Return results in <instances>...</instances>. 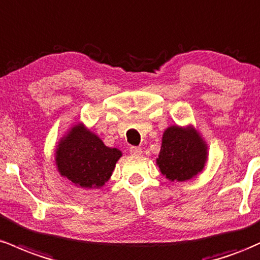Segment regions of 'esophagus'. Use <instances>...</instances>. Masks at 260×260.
<instances>
[{
    "mask_svg": "<svg viewBox=\"0 0 260 260\" xmlns=\"http://www.w3.org/2000/svg\"><path fill=\"white\" fill-rule=\"evenodd\" d=\"M130 153L135 154V156H140L142 153V150L140 147H136V146H131L130 147Z\"/></svg>",
    "mask_w": 260,
    "mask_h": 260,
    "instance_id": "esophagus-1",
    "label": "esophagus"
}]
</instances>
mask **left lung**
I'll use <instances>...</instances> for the list:
<instances>
[{"mask_svg": "<svg viewBox=\"0 0 260 260\" xmlns=\"http://www.w3.org/2000/svg\"><path fill=\"white\" fill-rule=\"evenodd\" d=\"M208 159V146L194 127L178 125L165 130L157 166L172 182H185L200 173Z\"/></svg>", "mask_w": 260, "mask_h": 260, "instance_id": "8db88e82", "label": "left lung"}]
</instances>
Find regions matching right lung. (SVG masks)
<instances>
[{"label": "right lung", "instance_id": "1", "mask_svg": "<svg viewBox=\"0 0 260 260\" xmlns=\"http://www.w3.org/2000/svg\"><path fill=\"white\" fill-rule=\"evenodd\" d=\"M121 151L110 148L83 124L74 125L55 152L57 171L81 188H101L109 180Z\"/></svg>", "mask_w": 260, "mask_h": 260}]
</instances>
